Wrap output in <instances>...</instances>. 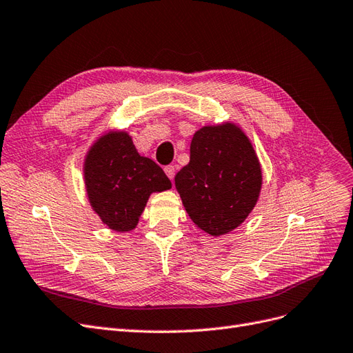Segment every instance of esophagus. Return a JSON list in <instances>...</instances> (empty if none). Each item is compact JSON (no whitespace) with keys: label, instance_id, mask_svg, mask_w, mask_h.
Returning <instances> with one entry per match:
<instances>
[{"label":"esophagus","instance_id":"esophagus-1","mask_svg":"<svg viewBox=\"0 0 353 353\" xmlns=\"http://www.w3.org/2000/svg\"><path fill=\"white\" fill-rule=\"evenodd\" d=\"M164 172H165V174H167V177H168L170 180H173V179H174V173H176V167H174V165H167V167L164 168Z\"/></svg>","mask_w":353,"mask_h":353}]
</instances>
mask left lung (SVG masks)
Instances as JSON below:
<instances>
[{
    "label": "left lung",
    "mask_w": 353,
    "mask_h": 353,
    "mask_svg": "<svg viewBox=\"0 0 353 353\" xmlns=\"http://www.w3.org/2000/svg\"><path fill=\"white\" fill-rule=\"evenodd\" d=\"M262 177L249 137L237 123L223 122L194 132L190 161L176 174L174 185L194 225L219 237L253 211Z\"/></svg>",
    "instance_id": "left-lung-1"
}]
</instances>
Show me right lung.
Listing matches in <instances>:
<instances>
[{"label":"right lung","instance_id":"add662e5","mask_svg":"<svg viewBox=\"0 0 353 353\" xmlns=\"http://www.w3.org/2000/svg\"><path fill=\"white\" fill-rule=\"evenodd\" d=\"M88 202L101 223L117 232L132 231L151 193L172 188L163 168L142 157L125 130H109L85 154Z\"/></svg>","mask_w":353,"mask_h":353}]
</instances>
